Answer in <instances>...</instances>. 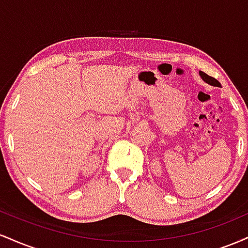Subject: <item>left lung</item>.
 Instances as JSON below:
<instances>
[{
    "label": "left lung",
    "mask_w": 248,
    "mask_h": 248,
    "mask_svg": "<svg viewBox=\"0 0 248 248\" xmlns=\"http://www.w3.org/2000/svg\"><path fill=\"white\" fill-rule=\"evenodd\" d=\"M199 76H201V78L203 79L204 81L207 82V84H210L211 86H217V87H221L220 82H219L217 79H215L213 77H210L207 76L205 72H202V71H199Z\"/></svg>",
    "instance_id": "8db88e82"
}]
</instances>
